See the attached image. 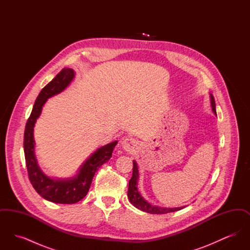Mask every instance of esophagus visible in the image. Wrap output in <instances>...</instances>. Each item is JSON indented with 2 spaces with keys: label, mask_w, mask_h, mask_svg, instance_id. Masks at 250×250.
Returning <instances> with one entry per match:
<instances>
[{
  "label": "esophagus",
  "mask_w": 250,
  "mask_h": 250,
  "mask_svg": "<svg viewBox=\"0 0 250 250\" xmlns=\"http://www.w3.org/2000/svg\"><path fill=\"white\" fill-rule=\"evenodd\" d=\"M138 146V143L134 139H125L122 142V147L126 152H133Z\"/></svg>",
  "instance_id": "34e87169"
}]
</instances>
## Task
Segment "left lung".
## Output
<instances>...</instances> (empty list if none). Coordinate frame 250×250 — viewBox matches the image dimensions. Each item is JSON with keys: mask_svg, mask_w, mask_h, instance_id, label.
Instances as JSON below:
<instances>
[{"mask_svg": "<svg viewBox=\"0 0 250 250\" xmlns=\"http://www.w3.org/2000/svg\"><path fill=\"white\" fill-rule=\"evenodd\" d=\"M210 99H211L212 110H213L214 114L216 115L215 102H214V96L211 95V94H210ZM138 179H139L138 165H137L136 161H133V173H132V177L129 180L127 197H128V199L130 201L131 204H133L136 208L142 210V211L145 212V213L157 214H167V213L175 212V211H179V210L185 208V206L176 207V208H164V207H159V206L152 205L151 203H149L146 200H144V198L141 195L140 191L138 189V187H137L138 186Z\"/></svg>", "mask_w": 250, "mask_h": 250, "instance_id": "left-lung-1", "label": "left lung"}]
</instances>
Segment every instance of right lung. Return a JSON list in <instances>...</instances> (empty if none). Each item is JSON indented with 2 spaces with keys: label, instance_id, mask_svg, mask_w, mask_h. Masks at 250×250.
Here are the masks:
<instances>
[{
  "label": "right lung",
  "instance_id": "right-lung-1",
  "mask_svg": "<svg viewBox=\"0 0 250 250\" xmlns=\"http://www.w3.org/2000/svg\"><path fill=\"white\" fill-rule=\"evenodd\" d=\"M74 77L75 72L73 69L63 68L42 89L36 98L24 131V155L31 184L42 198L48 202L62 204H72L83 199L89 191L95 172L110 159L113 149L118 143L115 141L98 148L80 167L79 173L71 178H50L41 170L35 154V124L48 98L62 92L70 84Z\"/></svg>",
  "mask_w": 250,
  "mask_h": 250
}]
</instances>
